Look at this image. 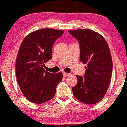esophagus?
I'll use <instances>...</instances> for the list:
<instances>
[{
    "label": "esophagus",
    "instance_id": "1",
    "mask_svg": "<svg viewBox=\"0 0 127 127\" xmlns=\"http://www.w3.org/2000/svg\"><path fill=\"white\" fill-rule=\"evenodd\" d=\"M70 75V73H65V72H63V76L64 77H67V76H68Z\"/></svg>",
    "mask_w": 127,
    "mask_h": 127
}]
</instances>
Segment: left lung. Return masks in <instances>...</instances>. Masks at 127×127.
Listing matches in <instances>:
<instances>
[{"mask_svg":"<svg viewBox=\"0 0 127 127\" xmlns=\"http://www.w3.org/2000/svg\"><path fill=\"white\" fill-rule=\"evenodd\" d=\"M78 41L80 60L87 64L84 77L76 75L78 83L72 88L75 98L87 104H94L105 95L112 78V60L106 40L90 29L68 30Z\"/></svg>","mask_w":127,"mask_h":127,"instance_id":"left-lung-1","label":"left lung"}]
</instances>
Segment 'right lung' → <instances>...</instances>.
I'll return each instance as SVG.
<instances>
[{
    "instance_id": "1",
    "label": "right lung",
    "mask_w": 127,
    "mask_h": 127,
    "mask_svg": "<svg viewBox=\"0 0 127 127\" xmlns=\"http://www.w3.org/2000/svg\"><path fill=\"white\" fill-rule=\"evenodd\" d=\"M64 30L42 29L28 34L22 42L15 63V73L20 90L27 100L36 104L54 97L62 73H51L43 68L52 58L54 43Z\"/></svg>"
}]
</instances>
